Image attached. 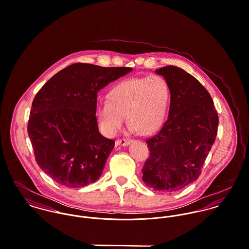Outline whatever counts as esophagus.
Returning <instances> with one entry per match:
<instances>
[{
    "mask_svg": "<svg viewBox=\"0 0 249 249\" xmlns=\"http://www.w3.org/2000/svg\"><path fill=\"white\" fill-rule=\"evenodd\" d=\"M131 142V140L128 139H120L116 141V144L117 145H128Z\"/></svg>",
    "mask_w": 249,
    "mask_h": 249,
    "instance_id": "obj_1",
    "label": "esophagus"
}]
</instances>
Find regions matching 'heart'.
I'll use <instances>...</instances> for the list:
<instances>
[{"mask_svg":"<svg viewBox=\"0 0 249 249\" xmlns=\"http://www.w3.org/2000/svg\"><path fill=\"white\" fill-rule=\"evenodd\" d=\"M170 100V89L159 75L133 77L121 81L109 93L108 101L96 107L103 132L115 136L127 116L129 124L140 133H149L163 123Z\"/></svg>","mask_w":249,"mask_h":249,"instance_id":"obj_1","label":"heart"}]
</instances>
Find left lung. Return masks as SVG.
I'll return each mask as SVG.
<instances>
[{
	"label": "left lung",
	"mask_w": 249,
	"mask_h": 249,
	"mask_svg": "<svg viewBox=\"0 0 249 249\" xmlns=\"http://www.w3.org/2000/svg\"><path fill=\"white\" fill-rule=\"evenodd\" d=\"M171 93L168 120L145 142L149 157L142 181L153 190L177 192L196 181L215 140L218 116L209 92L192 74L177 66L155 71Z\"/></svg>",
	"instance_id": "left-lung-1"
}]
</instances>
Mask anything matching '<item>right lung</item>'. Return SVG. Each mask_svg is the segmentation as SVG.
<instances>
[{"label": "right lung", "instance_id": "add662e5", "mask_svg": "<svg viewBox=\"0 0 249 249\" xmlns=\"http://www.w3.org/2000/svg\"><path fill=\"white\" fill-rule=\"evenodd\" d=\"M132 71L74 63L50 78L36 94L28 134L36 163L60 185L80 188L101 178L115 142L98 128V92Z\"/></svg>", "mask_w": 249, "mask_h": 249}]
</instances>
